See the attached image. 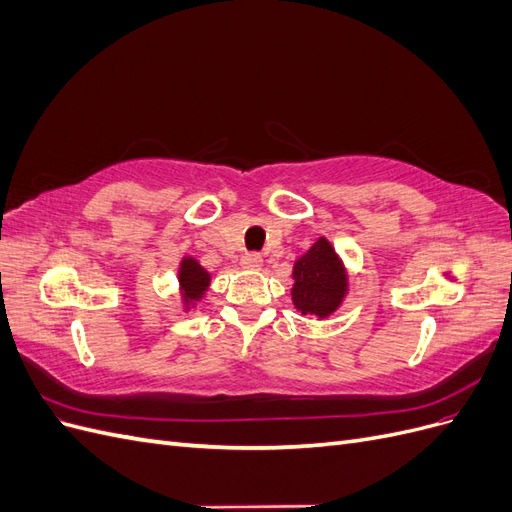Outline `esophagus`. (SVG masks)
I'll list each match as a JSON object with an SVG mask.
<instances>
[{
	"mask_svg": "<svg viewBox=\"0 0 512 512\" xmlns=\"http://www.w3.org/2000/svg\"><path fill=\"white\" fill-rule=\"evenodd\" d=\"M241 267L243 269H252V271H258L262 267V256L252 252V254H243L241 256Z\"/></svg>",
	"mask_w": 512,
	"mask_h": 512,
	"instance_id": "1",
	"label": "esophagus"
}]
</instances>
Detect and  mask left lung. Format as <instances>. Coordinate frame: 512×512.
<instances>
[{
  "label": "left lung",
  "instance_id": "1",
  "mask_svg": "<svg viewBox=\"0 0 512 512\" xmlns=\"http://www.w3.org/2000/svg\"><path fill=\"white\" fill-rule=\"evenodd\" d=\"M292 305L301 316L324 320L342 307L350 290V277L344 260L327 237H318L309 250L294 260Z\"/></svg>",
  "mask_w": 512,
  "mask_h": 512
}]
</instances>
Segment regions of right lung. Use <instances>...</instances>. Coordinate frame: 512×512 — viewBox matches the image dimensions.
I'll return each mask as SVG.
<instances>
[{
	"instance_id": "1",
	"label": "right lung",
	"mask_w": 512,
	"mask_h": 512,
	"mask_svg": "<svg viewBox=\"0 0 512 512\" xmlns=\"http://www.w3.org/2000/svg\"><path fill=\"white\" fill-rule=\"evenodd\" d=\"M177 282H179L181 307L183 312L188 314L205 299V294L211 286V273L200 265L194 256H183L177 267Z\"/></svg>"
}]
</instances>
